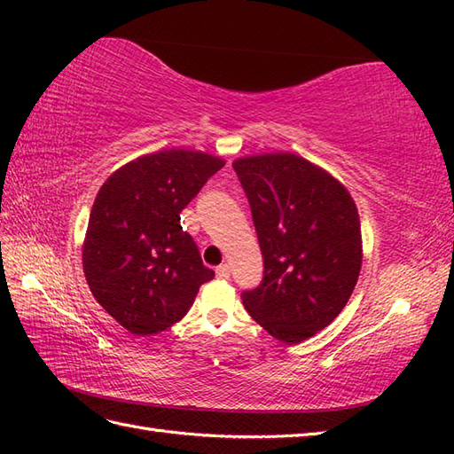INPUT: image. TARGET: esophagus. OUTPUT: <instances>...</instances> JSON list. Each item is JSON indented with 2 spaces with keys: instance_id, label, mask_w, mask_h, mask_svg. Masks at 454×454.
<instances>
[{
  "instance_id": "esophagus-1",
  "label": "esophagus",
  "mask_w": 454,
  "mask_h": 454,
  "mask_svg": "<svg viewBox=\"0 0 454 454\" xmlns=\"http://www.w3.org/2000/svg\"><path fill=\"white\" fill-rule=\"evenodd\" d=\"M216 277H218V278H224V281H226V278L230 277V267H228L226 263L218 265V267H216Z\"/></svg>"
}]
</instances>
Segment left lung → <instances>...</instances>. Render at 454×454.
I'll list each match as a JSON object with an SVG mask.
<instances>
[{
  "mask_svg": "<svg viewBox=\"0 0 454 454\" xmlns=\"http://www.w3.org/2000/svg\"><path fill=\"white\" fill-rule=\"evenodd\" d=\"M234 171L252 208L263 281L242 293L275 340L301 343L345 308L363 263L361 222L340 181L294 153L239 158Z\"/></svg>",
  "mask_w": 454,
  "mask_h": 454,
  "instance_id": "8db88e82",
  "label": "left lung"
}]
</instances>
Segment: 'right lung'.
<instances>
[{"mask_svg": "<svg viewBox=\"0 0 454 454\" xmlns=\"http://www.w3.org/2000/svg\"><path fill=\"white\" fill-rule=\"evenodd\" d=\"M222 168L205 152L163 150L114 171L95 197L83 273L95 301L130 333L168 330L215 277L179 215Z\"/></svg>", "mask_w": 454, "mask_h": 454, "instance_id": "obj_1", "label": "right lung"}]
</instances>
